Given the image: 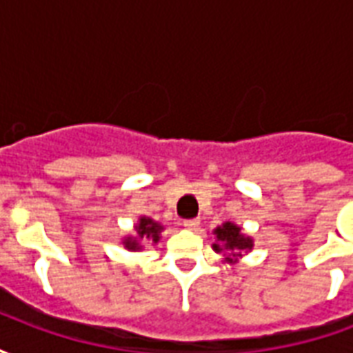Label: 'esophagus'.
<instances>
[{
	"instance_id": "esophagus-1",
	"label": "esophagus",
	"mask_w": 353,
	"mask_h": 353,
	"mask_svg": "<svg viewBox=\"0 0 353 353\" xmlns=\"http://www.w3.org/2000/svg\"><path fill=\"white\" fill-rule=\"evenodd\" d=\"M181 225H183V227L187 230H199L200 221H199V219H185V221L181 223Z\"/></svg>"
}]
</instances>
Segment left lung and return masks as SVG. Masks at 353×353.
I'll use <instances>...</instances> for the list:
<instances>
[{"label": "left lung", "mask_w": 353, "mask_h": 353, "mask_svg": "<svg viewBox=\"0 0 353 353\" xmlns=\"http://www.w3.org/2000/svg\"><path fill=\"white\" fill-rule=\"evenodd\" d=\"M215 244L214 250L217 253H225V261L227 263H234L238 257H242V253L252 252L253 240L250 236L242 234V229L234 225V223H223L221 227L214 230Z\"/></svg>", "instance_id": "left-lung-1"}]
</instances>
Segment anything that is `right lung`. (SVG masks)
<instances>
[{"instance_id": "obj_1", "label": "right lung", "mask_w": 353, "mask_h": 353, "mask_svg": "<svg viewBox=\"0 0 353 353\" xmlns=\"http://www.w3.org/2000/svg\"><path fill=\"white\" fill-rule=\"evenodd\" d=\"M161 223L153 221L151 217H139V221L136 223V236H126L123 240V245L126 250L130 252H139L143 245L141 242H151V244H157L161 240V232H162Z\"/></svg>"}]
</instances>
